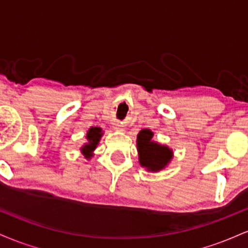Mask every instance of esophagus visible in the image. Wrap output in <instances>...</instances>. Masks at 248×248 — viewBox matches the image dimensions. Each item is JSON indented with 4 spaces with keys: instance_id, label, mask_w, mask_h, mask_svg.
<instances>
[{
    "instance_id": "1",
    "label": "esophagus",
    "mask_w": 248,
    "mask_h": 248,
    "mask_svg": "<svg viewBox=\"0 0 248 248\" xmlns=\"http://www.w3.org/2000/svg\"><path fill=\"white\" fill-rule=\"evenodd\" d=\"M115 129H122L120 124H115Z\"/></svg>"
}]
</instances>
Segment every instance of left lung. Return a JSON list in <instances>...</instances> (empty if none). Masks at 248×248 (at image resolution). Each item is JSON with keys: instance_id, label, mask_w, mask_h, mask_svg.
<instances>
[{"instance_id": "1", "label": "left lung", "mask_w": 248, "mask_h": 248, "mask_svg": "<svg viewBox=\"0 0 248 248\" xmlns=\"http://www.w3.org/2000/svg\"><path fill=\"white\" fill-rule=\"evenodd\" d=\"M153 133L149 129H142L138 135L139 160L142 167L150 171H158L169 163L172 152L166 146H160L152 141Z\"/></svg>"}]
</instances>
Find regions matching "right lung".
Returning a JSON list of instances; mask_svg holds the SVG:
<instances>
[{
  "instance_id": "1",
  "label": "right lung",
  "mask_w": 248,
  "mask_h": 248,
  "mask_svg": "<svg viewBox=\"0 0 248 248\" xmlns=\"http://www.w3.org/2000/svg\"><path fill=\"white\" fill-rule=\"evenodd\" d=\"M102 133H101V128L98 127H92L87 133V140L88 143L85 144L84 147L81 148L82 153L85 154L86 158H90L92 156V152L96 148V144H98L99 140H100Z\"/></svg>"
}]
</instances>
